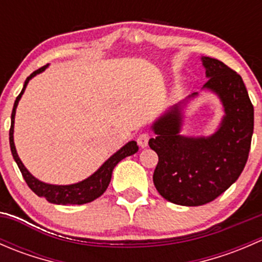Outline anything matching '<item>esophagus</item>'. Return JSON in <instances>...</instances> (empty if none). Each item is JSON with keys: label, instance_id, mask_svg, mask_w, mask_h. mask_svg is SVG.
I'll return each instance as SVG.
<instances>
[{"label": "esophagus", "instance_id": "1", "mask_svg": "<svg viewBox=\"0 0 262 262\" xmlns=\"http://www.w3.org/2000/svg\"><path fill=\"white\" fill-rule=\"evenodd\" d=\"M149 138H150L149 134L142 133V134H139L138 138H137V142H138L139 146H141L142 148H144V147L148 146V141H149Z\"/></svg>", "mask_w": 262, "mask_h": 262}]
</instances>
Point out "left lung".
I'll return each mask as SVG.
<instances>
[{
    "mask_svg": "<svg viewBox=\"0 0 262 262\" xmlns=\"http://www.w3.org/2000/svg\"><path fill=\"white\" fill-rule=\"evenodd\" d=\"M208 81L203 89L221 99L224 116L209 137L180 134L182 105H173L153 123L148 144L157 153L153 184L161 196L185 207L213 202L244 171L253 133V106L242 77L218 59L202 58Z\"/></svg>",
    "mask_w": 262,
    "mask_h": 262,
    "instance_id": "left-lung-1",
    "label": "left lung"
}]
</instances>
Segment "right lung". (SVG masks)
Listing matches in <instances>:
<instances>
[{
  "label": "right lung",
  "mask_w": 262,
  "mask_h": 262,
  "mask_svg": "<svg viewBox=\"0 0 262 262\" xmlns=\"http://www.w3.org/2000/svg\"><path fill=\"white\" fill-rule=\"evenodd\" d=\"M47 67H48V64L39 68V70L34 71V72L26 78L23 90H21V92L18 94L16 100H15L14 109H12V114H11V128H10V147H11L12 157H14L15 162L17 163L18 168H20L21 173H23L24 180H25L26 184H28V186L30 187V189L38 195V196L46 198L49 203H53V204H62V205L86 204V203L92 202V200L97 199V198L101 196V195L104 194L105 190H106L107 186H109L110 180H112L113 170H114L115 166L118 165L123 158L134 155V153L138 150V146H137V142L134 141L128 142L125 146L121 147L118 152H115L109 160L105 161V162L102 163L101 167H100L96 172L92 173L90 178L77 182V184L52 185V184H46V182L34 178V176L26 170L24 163L21 162L20 157H18L16 152V148H15V143H14L15 114H16V107H17L18 101H20L21 96H23L29 81H30L33 77H35L36 75L43 72Z\"/></svg>",
  "instance_id": "obj_1"
}]
</instances>
